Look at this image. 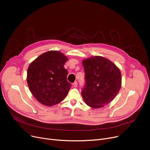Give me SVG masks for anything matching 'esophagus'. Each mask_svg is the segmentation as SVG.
Masks as SVG:
<instances>
[{
	"mask_svg": "<svg viewBox=\"0 0 150 150\" xmlns=\"http://www.w3.org/2000/svg\"><path fill=\"white\" fill-rule=\"evenodd\" d=\"M77 85H78L77 81H75V82L73 83V86H74V87H75V88H76V87H77Z\"/></svg>",
	"mask_w": 150,
	"mask_h": 150,
	"instance_id": "obj_1",
	"label": "esophagus"
}]
</instances>
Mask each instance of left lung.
<instances>
[{
	"mask_svg": "<svg viewBox=\"0 0 150 150\" xmlns=\"http://www.w3.org/2000/svg\"><path fill=\"white\" fill-rule=\"evenodd\" d=\"M86 83L81 91L86 105L100 108L111 102L122 85L121 72L114 63L102 57L83 61Z\"/></svg>",
	"mask_w": 150,
	"mask_h": 150,
	"instance_id": "1",
	"label": "left lung"
}]
</instances>
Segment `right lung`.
I'll list each match as a JSON object with an SVG mask.
<instances>
[{"mask_svg":"<svg viewBox=\"0 0 150 150\" xmlns=\"http://www.w3.org/2000/svg\"><path fill=\"white\" fill-rule=\"evenodd\" d=\"M68 58L59 51L50 50L30 63L27 70L28 88L35 98L45 106H52L64 100L70 89L64 67Z\"/></svg>","mask_w":150,"mask_h":150,"instance_id":"right-lung-1","label":"right lung"}]
</instances>
